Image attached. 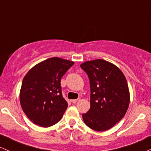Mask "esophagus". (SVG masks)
Returning a JSON list of instances; mask_svg holds the SVG:
<instances>
[{
	"mask_svg": "<svg viewBox=\"0 0 151 151\" xmlns=\"http://www.w3.org/2000/svg\"><path fill=\"white\" fill-rule=\"evenodd\" d=\"M81 101V98H78V99H75V100H72V103H76L77 102H78V101Z\"/></svg>",
	"mask_w": 151,
	"mask_h": 151,
	"instance_id": "34e87169",
	"label": "esophagus"
}]
</instances>
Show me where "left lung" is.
<instances>
[{"mask_svg":"<svg viewBox=\"0 0 151 151\" xmlns=\"http://www.w3.org/2000/svg\"><path fill=\"white\" fill-rule=\"evenodd\" d=\"M81 67L91 87V108L83 113L84 123L94 130H107L124 117L129 106L126 77L118 67L102 59L85 62Z\"/></svg>","mask_w":151,"mask_h":151,"instance_id":"left-lung-1","label":"left lung"}]
</instances>
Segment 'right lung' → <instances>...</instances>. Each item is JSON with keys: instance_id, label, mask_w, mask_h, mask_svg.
<instances>
[{"instance_id": "right-lung-1", "label": "right lung", "mask_w": 151, "mask_h": 151, "mask_svg": "<svg viewBox=\"0 0 151 151\" xmlns=\"http://www.w3.org/2000/svg\"><path fill=\"white\" fill-rule=\"evenodd\" d=\"M74 62L50 58L27 73L20 92V102L27 117L41 127L55 125L68 107L62 95L60 81Z\"/></svg>"}]
</instances>
